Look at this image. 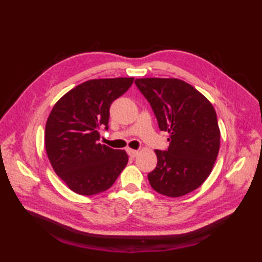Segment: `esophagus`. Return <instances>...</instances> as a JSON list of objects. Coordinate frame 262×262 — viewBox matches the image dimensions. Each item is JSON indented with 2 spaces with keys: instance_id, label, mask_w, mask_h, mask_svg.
Returning a JSON list of instances; mask_svg holds the SVG:
<instances>
[{
  "instance_id": "obj_1",
  "label": "esophagus",
  "mask_w": 262,
  "mask_h": 262,
  "mask_svg": "<svg viewBox=\"0 0 262 262\" xmlns=\"http://www.w3.org/2000/svg\"><path fill=\"white\" fill-rule=\"evenodd\" d=\"M127 153L133 159L136 158L137 155H138V151H136V149H133V148H127Z\"/></svg>"
}]
</instances>
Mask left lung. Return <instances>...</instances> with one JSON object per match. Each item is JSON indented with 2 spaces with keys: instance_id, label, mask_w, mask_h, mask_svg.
<instances>
[{
  "instance_id": "obj_1",
  "label": "left lung",
  "mask_w": 262,
  "mask_h": 262,
  "mask_svg": "<svg viewBox=\"0 0 262 262\" xmlns=\"http://www.w3.org/2000/svg\"><path fill=\"white\" fill-rule=\"evenodd\" d=\"M135 84L160 129L170 135L166 151L155 149L158 164L147 176L149 185L164 196H185L207 179L219 154L221 133L213 104L182 80L147 77Z\"/></svg>"
}]
</instances>
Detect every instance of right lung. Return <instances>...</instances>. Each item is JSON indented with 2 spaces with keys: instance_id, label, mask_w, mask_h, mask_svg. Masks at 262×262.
I'll list each match as a JSON object with an SVG mask.
<instances>
[{
  "instance_id": "obj_1",
  "label": "right lung",
  "mask_w": 262,
  "mask_h": 262,
  "mask_svg": "<svg viewBox=\"0 0 262 262\" xmlns=\"http://www.w3.org/2000/svg\"><path fill=\"white\" fill-rule=\"evenodd\" d=\"M133 81L134 77L86 81L60 98L51 111L45 128L47 157L74 192L92 196L105 191L126 166V152L100 144L99 129H108L110 104Z\"/></svg>"
}]
</instances>
